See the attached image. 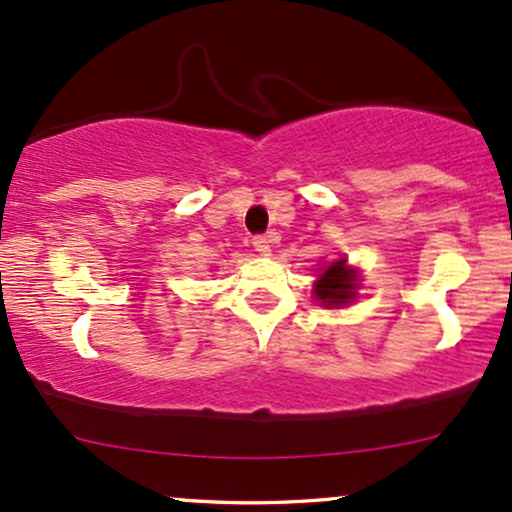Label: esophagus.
Wrapping results in <instances>:
<instances>
[{
  "instance_id": "34e87169",
  "label": "esophagus",
  "mask_w": 512,
  "mask_h": 512,
  "mask_svg": "<svg viewBox=\"0 0 512 512\" xmlns=\"http://www.w3.org/2000/svg\"><path fill=\"white\" fill-rule=\"evenodd\" d=\"M252 245H255V250L260 255H269L272 252V236H255L252 238Z\"/></svg>"
}]
</instances>
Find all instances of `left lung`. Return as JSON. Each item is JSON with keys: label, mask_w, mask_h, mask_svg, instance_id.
I'll list each match as a JSON object with an SVG mask.
<instances>
[{"label": "left lung", "mask_w": 512, "mask_h": 512, "mask_svg": "<svg viewBox=\"0 0 512 512\" xmlns=\"http://www.w3.org/2000/svg\"><path fill=\"white\" fill-rule=\"evenodd\" d=\"M356 291V274L346 267V260L332 262L325 272L320 274L315 284V296L317 301H322L325 305H337L349 303L354 298Z\"/></svg>", "instance_id": "left-lung-1"}]
</instances>
